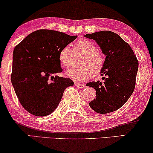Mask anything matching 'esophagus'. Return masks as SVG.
Instances as JSON below:
<instances>
[{"mask_svg": "<svg viewBox=\"0 0 153 153\" xmlns=\"http://www.w3.org/2000/svg\"><path fill=\"white\" fill-rule=\"evenodd\" d=\"M74 85H75V86L78 87V88H84V87H85L84 84H79V83H77V82H75Z\"/></svg>", "mask_w": 153, "mask_h": 153, "instance_id": "34e87169", "label": "esophagus"}]
</instances>
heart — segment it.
I'll return each mask as SVG.
<instances>
[{
    "mask_svg": "<svg viewBox=\"0 0 153 153\" xmlns=\"http://www.w3.org/2000/svg\"><path fill=\"white\" fill-rule=\"evenodd\" d=\"M74 53L84 55L80 62L81 67L70 68L65 72V76L76 81H84L91 75L98 76L105 65V57L99 52L98 47L92 41L86 39L78 40L74 45ZM72 53L69 46L63 47L59 52L58 59L61 66L67 68L71 64Z\"/></svg>",
    "mask_w": 153,
    "mask_h": 153,
    "instance_id": "b5f03b06",
    "label": "heart"
}]
</instances>
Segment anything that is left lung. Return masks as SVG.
Instances as JSON below:
<instances>
[{"label":"left lung","mask_w":153,"mask_h":153,"mask_svg":"<svg viewBox=\"0 0 153 153\" xmlns=\"http://www.w3.org/2000/svg\"><path fill=\"white\" fill-rule=\"evenodd\" d=\"M98 43L106 55L101 76L103 81L86 84L96 91V98L89 105L100 114L114 112L128 100L134 92L138 61L130 45L110 31H101L84 36Z\"/></svg>","instance_id":"left-lung-1"}]
</instances>
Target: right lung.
I'll use <instances>...</instances> for the list:
<instances>
[{
  "mask_svg": "<svg viewBox=\"0 0 153 153\" xmlns=\"http://www.w3.org/2000/svg\"><path fill=\"white\" fill-rule=\"evenodd\" d=\"M60 31L40 29L31 33L13 51L11 81L27 112L43 117L54 112L72 79L53 76L62 72L58 59L63 47L76 39Z\"/></svg>",
  "mask_w": 153,
  "mask_h": 153,
  "instance_id": "add662e5",
  "label": "right lung"
}]
</instances>
